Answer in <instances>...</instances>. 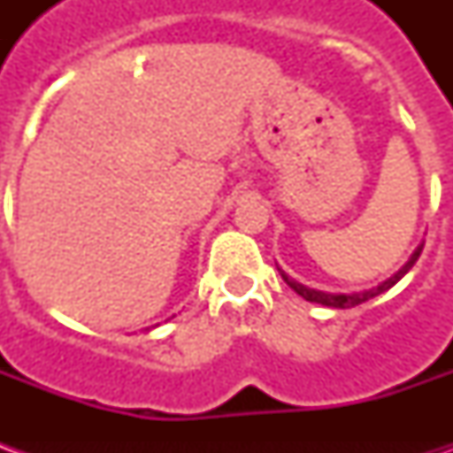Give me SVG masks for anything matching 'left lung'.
Masks as SVG:
<instances>
[{
  "label": "left lung",
  "instance_id": "left-lung-1",
  "mask_svg": "<svg viewBox=\"0 0 453 453\" xmlns=\"http://www.w3.org/2000/svg\"><path fill=\"white\" fill-rule=\"evenodd\" d=\"M422 247H425V242L422 245H418V250L410 255V259L405 262V265L400 266L398 272L393 276H388L386 281H380L379 286H373V288H366V291H357V294H327V291H318V288H308V286H303L301 281H296V279H291V276L286 274V272H281V279H284L286 284L294 288L296 294L303 296L305 301H311V303H320V305H327V308H354V305L364 303V301H369V298H373V296H380L383 291H388L390 286H395L403 279V276L408 274L410 269H412V265L418 262V257L422 255Z\"/></svg>",
  "mask_w": 453,
  "mask_h": 453
}]
</instances>
